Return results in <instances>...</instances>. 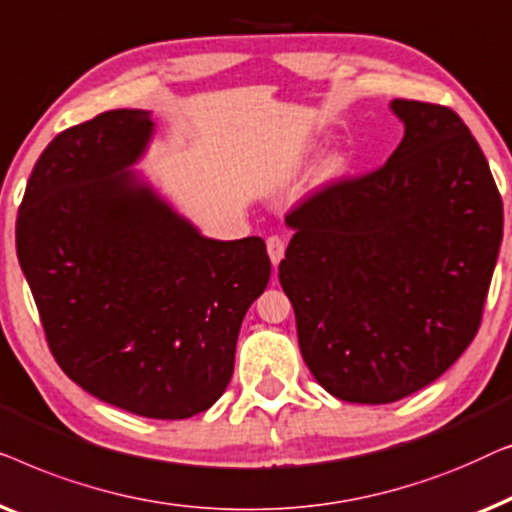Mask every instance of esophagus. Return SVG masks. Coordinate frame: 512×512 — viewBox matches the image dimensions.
I'll list each match as a JSON object with an SVG mask.
<instances>
[{
    "label": "esophagus",
    "instance_id": "esophagus-1",
    "mask_svg": "<svg viewBox=\"0 0 512 512\" xmlns=\"http://www.w3.org/2000/svg\"><path fill=\"white\" fill-rule=\"evenodd\" d=\"M266 250H269L271 264L278 266L280 259L285 257V241L280 239V236H269V239H266Z\"/></svg>",
    "mask_w": 512,
    "mask_h": 512
}]
</instances>
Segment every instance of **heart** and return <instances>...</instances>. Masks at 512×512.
Wrapping results in <instances>:
<instances>
[{
	"mask_svg": "<svg viewBox=\"0 0 512 512\" xmlns=\"http://www.w3.org/2000/svg\"><path fill=\"white\" fill-rule=\"evenodd\" d=\"M350 169V157L345 153H334L329 155L325 164H322L320 169V181L331 183V181H338V178L345 176V171Z\"/></svg>",
	"mask_w": 512,
	"mask_h": 512,
	"instance_id": "obj_1",
	"label": "heart"
}]
</instances>
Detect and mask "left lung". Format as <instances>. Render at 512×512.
<instances>
[{
  "instance_id": "8db88e82",
  "label": "left lung",
  "mask_w": 512,
  "mask_h": 512,
  "mask_svg": "<svg viewBox=\"0 0 512 512\" xmlns=\"http://www.w3.org/2000/svg\"><path fill=\"white\" fill-rule=\"evenodd\" d=\"M390 109L406 127L390 160L294 208L278 266L306 366L350 403L399 401L457 362L503 239L501 194L462 118Z\"/></svg>"
}]
</instances>
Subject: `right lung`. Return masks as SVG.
Returning <instances> with one entry per match:
<instances>
[{"label": "right lung", "instance_id": "obj_1", "mask_svg": "<svg viewBox=\"0 0 512 512\" xmlns=\"http://www.w3.org/2000/svg\"><path fill=\"white\" fill-rule=\"evenodd\" d=\"M153 132L150 111L115 109L57 134L16 248L60 369L111 406L185 420L227 390L271 262L259 236L206 239L132 169Z\"/></svg>", "mask_w": 512, "mask_h": 512}]
</instances>
